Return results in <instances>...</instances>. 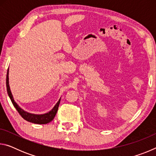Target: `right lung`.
<instances>
[{
    "mask_svg": "<svg viewBox=\"0 0 156 156\" xmlns=\"http://www.w3.org/2000/svg\"><path fill=\"white\" fill-rule=\"evenodd\" d=\"M6 86H7V94H8V96L9 97L10 100H11L13 105H14V107L16 108V109L18 111V112L19 113V114L22 116V118H24L25 120L34 124L44 125V124H47L50 122L53 119H54L55 115H56L57 113L58 109L60 98H61L58 100V101L57 102V103L54 105V107H53L51 110H50L49 112L45 113H43V114H35V113H31L30 112H27L24 109H23L14 100V97H13V95L11 91V89H10L9 83V69L8 70H7V73Z\"/></svg>",
    "mask_w": 156,
    "mask_h": 156,
    "instance_id": "obj_1",
    "label": "right lung"
}]
</instances>
